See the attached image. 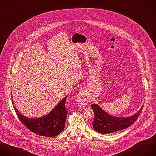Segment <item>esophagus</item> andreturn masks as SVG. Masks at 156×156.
I'll list each match as a JSON object with an SVG mask.
<instances>
[{"instance_id": "obj_1", "label": "esophagus", "mask_w": 156, "mask_h": 156, "mask_svg": "<svg viewBox=\"0 0 156 156\" xmlns=\"http://www.w3.org/2000/svg\"><path fill=\"white\" fill-rule=\"evenodd\" d=\"M89 96H87V94L84 90L80 91L76 97V102L78 106L80 107H84L88 103Z\"/></svg>"}]
</instances>
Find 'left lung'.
<instances>
[{"mask_svg":"<svg viewBox=\"0 0 156 156\" xmlns=\"http://www.w3.org/2000/svg\"><path fill=\"white\" fill-rule=\"evenodd\" d=\"M94 113L93 128L98 133L105 134L113 133L128 128L137 119L143 106L135 115L130 117H116L111 116L103 111L98 105L92 104Z\"/></svg>","mask_w":156,"mask_h":156,"instance_id":"1","label":"left lung"}]
</instances>
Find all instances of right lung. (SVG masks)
Here are the masks:
<instances>
[{
	"label": "right lung",
	"instance_id": "1",
	"mask_svg": "<svg viewBox=\"0 0 156 156\" xmlns=\"http://www.w3.org/2000/svg\"><path fill=\"white\" fill-rule=\"evenodd\" d=\"M12 97L13 98V96ZM66 98L67 97H65L61 100L48 115L38 118H27L24 116L16 109L13 100L12 103L19 119L28 129L38 135L53 137L61 133L64 129L67 115L65 106Z\"/></svg>",
	"mask_w": 156,
	"mask_h": 156
}]
</instances>
